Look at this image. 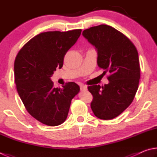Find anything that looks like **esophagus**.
I'll return each mask as SVG.
<instances>
[{
  "mask_svg": "<svg viewBox=\"0 0 157 157\" xmlns=\"http://www.w3.org/2000/svg\"><path fill=\"white\" fill-rule=\"evenodd\" d=\"M80 90L81 91H86L87 90V86L84 84H81L80 85Z\"/></svg>",
  "mask_w": 157,
  "mask_h": 157,
  "instance_id": "esophagus-1",
  "label": "esophagus"
}]
</instances>
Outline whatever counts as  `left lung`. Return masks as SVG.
<instances>
[{
  "label": "left lung",
  "instance_id": "8db88e82",
  "mask_svg": "<svg viewBox=\"0 0 157 157\" xmlns=\"http://www.w3.org/2000/svg\"><path fill=\"white\" fill-rule=\"evenodd\" d=\"M98 52L97 63L109 73L108 84L88 86L91 109L102 120H111L123 112L134 100L140 77L139 54L134 44L121 32L100 25L82 33Z\"/></svg>",
  "mask_w": 157,
  "mask_h": 157
}]
</instances>
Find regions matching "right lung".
<instances>
[{
	"mask_svg": "<svg viewBox=\"0 0 157 157\" xmlns=\"http://www.w3.org/2000/svg\"><path fill=\"white\" fill-rule=\"evenodd\" d=\"M82 30L42 33L28 41L16 57L14 79L18 94L30 115L48 126L59 125L67 118L71 100L79 86L71 82L55 88L50 79L80 36Z\"/></svg>",
	"mask_w": 157,
	"mask_h": 157,
	"instance_id": "add662e5",
	"label": "right lung"
}]
</instances>
